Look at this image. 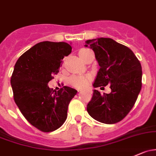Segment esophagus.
<instances>
[{
    "label": "esophagus",
    "mask_w": 156,
    "mask_h": 156,
    "mask_svg": "<svg viewBox=\"0 0 156 156\" xmlns=\"http://www.w3.org/2000/svg\"><path fill=\"white\" fill-rule=\"evenodd\" d=\"M79 91H81V90H78V92H79Z\"/></svg>",
    "instance_id": "esophagus-1"
}]
</instances>
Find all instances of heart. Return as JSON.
Wrapping results in <instances>:
<instances>
[{
	"label": "heart",
	"instance_id": "obj_1",
	"mask_svg": "<svg viewBox=\"0 0 156 156\" xmlns=\"http://www.w3.org/2000/svg\"><path fill=\"white\" fill-rule=\"evenodd\" d=\"M89 49L83 48L80 51V53L81 52L87 51ZM79 53V54H80ZM90 80V75H76V76H73V78L70 79V82L74 87L77 88H84L87 87V85L89 83Z\"/></svg>",
	"mask_w": 156,
	"mask_h": 156
}]
</instances>
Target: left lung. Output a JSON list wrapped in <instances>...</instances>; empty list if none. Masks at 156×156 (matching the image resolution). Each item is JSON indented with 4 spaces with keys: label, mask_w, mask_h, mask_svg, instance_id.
Listing matches in <instances>:
<instances>
[{
    "label": "left lung",
    "mask_w": 156,
    "mask_h": 156,
    "mask_svg": "<svg viewBox=\"0 0 156 156\" xmlns=\"http://www.w3.org/2000/svg\"><path fill=\"white\" fill-rule=\"evenodd\" d=\"M84 46L94 51L100 66L93 87L111 84V89L104 95L93 90L87 106L88 114L102 123H117L132 110L141 90L140 61L130 48L111 38L89 39Z\"/></svg>",
    "instance_id": "8db88e82"
}]
</instances>
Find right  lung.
<instances>
[{
	"instance_id": "add662e5",
	"label": "right lung",
	"mask_w": 156,
	"mask_h": 156,
	"mask_svg": "<svg viewBox=\"0 0 156 156\" xmlns=\"http://www.w3.org/2000/svg\"><path fill=\"white\" fill-rule=\"evenodd\" d=\"M71 52L66 42L44 41L24 52L14 66L10 83L15 102L26 119L42 132H53L64 123L69 104L77 93L66 86L52 91L48 85Z\"/></svg>"
}]
</instances>
